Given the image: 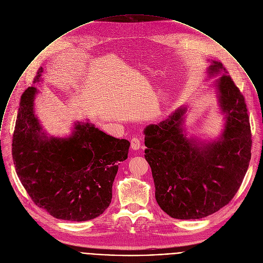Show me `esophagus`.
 Instances as JSON below:
<instances>
[{
  "label": "esophagus",
  "mask_w": 263,
  "mask_h": 263,
  "mask_svg": "<svg viewBox=\"0 0 263 263\" xmlns=\"http://www.w3.org/2000/svg\"><path fill=\"white\" fill-rule=\"evenodd\" d=\"M130 147L133 150H139L141 147V141L139 138H133L130 140Z\"/></svg>",
  "instance_id": "esophagus-1"
}]
</instances>
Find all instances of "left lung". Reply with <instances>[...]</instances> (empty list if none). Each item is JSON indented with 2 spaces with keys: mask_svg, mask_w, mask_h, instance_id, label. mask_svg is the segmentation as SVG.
<instances>
[{
  "mask_svg": "<svg viewBox=\"0 0 263 263\" xmlns=\"http://www.w3.org/2000/svg\"><path fill=\"white\" fill-rule=\"evenodd\" d=\"M227 72L213 61L209 74ZM219 105L227 114L219 141L199 147L182 133L180 108L159 124L145 129V158L155 183L160 208L176 219H198L228 205L237 194L251 159V127L245 98L232 78L216 85Z\"/></svg>",
  "mask_w": 263,
  "mask_h": 263,
  "instance_id": "8db88e82",
  "label": "left lung"
}]
</instances>
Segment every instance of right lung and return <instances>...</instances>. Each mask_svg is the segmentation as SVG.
Segmentation results:
<instances>
[{
    "label": "right lung",
    "mask_w": 263,
    "mask_h": 263,
    "mask_svg": "<svg viewBox=\"0 0 263 263\" xmlns=\"http://www.w3.org/2000/svg\"><path fill=\"white\" fill-rule=\"evenodd\" d=\"M40 67L33 84L41 81ZM36 88L21 96L12 156L17 175L33 203L58 219L86 221L110 205L112 184L129 142L93 125L78 123L68 139H48L33 113Z\"/></svg>",
    "instance_id": "1"
}]
</instances>
